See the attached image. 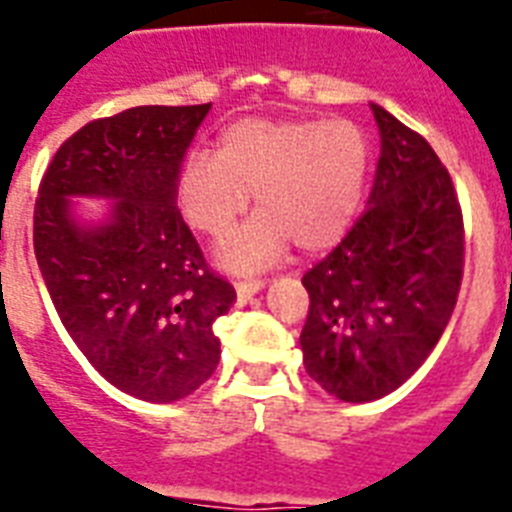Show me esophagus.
Returning a JSON list of instances; mask_svg holds the SVG:
<instances>
[{
  "label": "esophagus",
  "mask_w": 512,
  "mask_h": 512,
  "mask_svg": "<svg viewBox=\"0 0 512 512\" xmlns=\"http://www.w3.org/2000/svg\"><path fill=\"white\" fill-rule=\"evenodd\" d=\"M265 287L263 279H255V281H236V295H239L241 303H247L249 297L257 295L260 289Z\"/></svg>",
  "instance_id": "1"
}]
</instances>
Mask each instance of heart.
<instances>
[{"instance_id": "b5f03b06", "label": "heart", "mask_w": 512, "mask_h": 512, "mask_svg": "<svg viewBox=\"0 0 512 512\" xmlns=\"http://www.w3.org/2000/svg\"><path fill=\"white\" fill-rule=\"evenodd\" d=\"M369 143L348 119L249 116L220 135L217 154L193 151L177 177L180 212L191 228L220 239L255 193L257 212L217 247L220 268L260 271L289 244L303 252L335 247L364 193Z\"/></svg>"}]
</instances>
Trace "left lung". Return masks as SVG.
I'll return each instance as SVG.
<instances>
[{"label": "left lung", "instance_id": "8db88e82", "mask_svg": "<svg viewBox=\"0 0 512 512\" xmlns=\"http://www.w3.org/2000/svg\"><path fill=\"white\" fill-rule=\"evenodd\" d=\"M380 162L364 215L303 276L300 348L329 396L364 404L401 388L452 319L465 263L462 209L430 143L372 103Z\"/></svg>", "mask_w": 512, "mask_h": 512}]
</instances>
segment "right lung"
<instances>
[{
    "label": "right lung",
    "mask_w": 512,
    "mask_h": 512,
    "mask_svg": "<svg viewBox=\"0 0 512 512\" xmlns=\"http://www.w3.org/2000/svg\"><path fill=\"white\" fill-rule=\"evenodd\" d=\"M201 106H138L95 119L58 148L39 185L34 252L71 340L127 396L172 404L220 361L215 319L236 292L209 271L177 209V177ZM106 198L82 224L74 198Z\"/></svg>",
    "instance_id": "right-lung-1"
}]
</instances>
